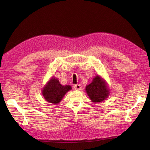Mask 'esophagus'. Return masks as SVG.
I'll use <instances>...</instances> for the list:
<instances>
[{"mask_svg":"<svg viewBox=\"0 0 150 150\" xmlns=\"http://www.w3.org/2000/svg\"><path fill=\"white\" fill-rule=\"evenodd\" d=\"M74 88L75 89H77V90H81V88H82V87H81V84H75Z\"/></svg>","mask_w":150,"mask_h":150,"instance_id":"34e87169","label":"esophagus"}]
</instances>
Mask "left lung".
<instances>
[{"mask_svg": "<svg viewBox=\"0 0 150 150\" xmlns=\"http://www.w3.org/2000/svg\"><path fill=\"white\" fill-rule=\"evenodd\" d=\"M87 94L94 103L101 102L104 100L110 94L104 81L99 76L95 77L93 82L86 87Z\"/></svg>", "mask_w": 150, "mask_h": 150, "instance_id": "obj_1", "label": "left lung"}]
</instances>
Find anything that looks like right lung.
<instances>
[{
    "label": "right lung",
    "mask_w": 150,
    "mask_h": 150,
    "mask_svg": "<svg viewBox=\"0 0 150 150\" xmlns=\"http://www.w3.org/2000/svg\"><path fill=\"white\" fill-rule=\"evenodd\" d=\"M71 89L70 86H62L58 79L52 78L42 90V94L47 101L56 104L61 101L65 94Z\"/></svg>",
    "instance_id": "right-lung-1"
}]
</instances>
